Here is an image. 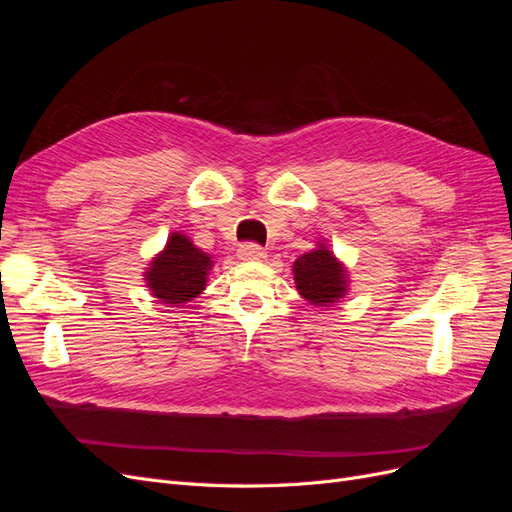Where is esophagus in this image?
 Segmentation results:
<instances>
[{"label":"esophagus","mask_w":512,"mask_h":512,"mask_svg":"<svg viewBox=\"0 0 512 512\" xmlns=\"http://www.w3.org/2000/svg\"><path fill=\"white\" fill-rule=\"evenodd\" d=\"M237 256H239L241 260H247V262H254V260L267 258L265 250H262V247H260V245H256V243H245V245H241V247H239V252H237Z\"/></svg>","instance_id":"esophagus-1"}]
</instances>
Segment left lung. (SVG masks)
I'll use <instances>...</instances> for the list:
<instances>
[{
  "instance_id": "obj_1",
  "label": "left lung",
  "mask_w": 512,
  "mask_h": 512,
  "mask_svg": "<svg viewBox=\"0 0 512 512\" xmlns=\"http://www.w3.org/2000/svg\"><path fill=\"white\" fill-rule=\"evenodd\" d=\"M312 252L294 260L292 275L299 294L314 307H333L342 301L348 290V269L339 260L327 241H316Z\"/></svg>"
}]
</instances>
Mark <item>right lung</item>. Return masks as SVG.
<instances>
[{
	"instance_id": "obj_1",
	"label": "right lung",
	"mask_w": 512,
	"mask_h": 512,
	"mask_svg": "<svg viewBox=\"0 0 512 512\" xmlns=\"http://www.w3.org/2000/svg\"><path fill=\"white\" fill-rule=\"evenodd\" d=\"M213 265L211 254H205L177 230L170 232L164 250L151 258L143 280L158 301L177 307L203 294Z\"/></svg>"
}]
</instances>
